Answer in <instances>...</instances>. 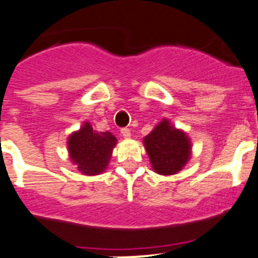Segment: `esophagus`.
<instances>
[{
    "instance_id": "1",
    "label": "esophagus",
    "mask_w": 258,
    "mask_h": 258,
    "mask_svg": "<svg viewBox=\"0 0 258 258\" xmlns=\"http://www.w3.org/2000/svg\"><path fill=\"white\" fill-rule=\"evenodd\" d=\"M120 132H121V136L124 138H131V129L129 127H122Z\"/></svg>"
}]
</instances>
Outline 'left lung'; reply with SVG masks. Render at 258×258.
<instances>
[{
	"label": "left lung",
	"instance_id": "left-lung-1",
	"mask_svg": "<svg viewBox=\"0 0 258 258\" xmlns=\"http://www.w3.org/2000/svg\"><path fill=\"white\" fill-rule=\"evenodd\" d=\"M143 141L156 173L174 174L188 161L190 141L183 132L170 126L166 120H163Z\"/></svg>",
	"mask_w": 258,
	"mask_h": 258
}]
</instances>
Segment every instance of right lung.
<instances>
[{"mask_svg":"<svg viewBox=\"0 0 258 258\" xmlns=\"http://www.w3.org/2000/svg\"><path fill=\"white\" fill-rule=\"evenodd\" d=\"M116 142V137L109 132L93 131L92 125L85 122L68 138V150L77 169L84 174L94 175L106 169Z\"/></svg>","mask_w":258,"mask_h":258,"instance_id":"1","label":"right lung"}]
</instances>
